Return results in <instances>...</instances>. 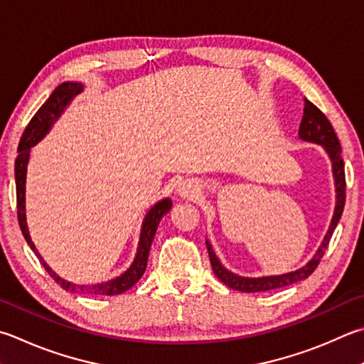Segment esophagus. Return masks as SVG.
<instances>
[{
  "label": "esophagus",
  "instance_id": "34e87169",
  "mask_svg": "<svg viewBox=\"0 0 364 364\" xmlns=\"http://www.w3.org/2000/svg\"><path fill=\"white\" fill-rule=\"evenodd\" d=\"M178 191H180V194L183 197H194V194H196V189L191 183H183Z\"/></svg>",
  "mask_w": 364,
  "mask_h": 364
}]
</instances>
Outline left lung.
Returning <instances> with one entry per match:
<instances>
[{
  "instance_id": "obj_1",
  "label": "left lung",
  "mask_w": 364,
  "mask_h": 364,
  "mask_svg": "<svg viewBox=\"0 0 364 364\" xmlns=\"http://www.w3.org/2000/svg\"><path fill=\"white\" fill-rule=\"evenodd\" d=\"M299 136L306 141L318 143L326 149L328 156L331 157L333 162V171H334V180H336V210L334 216L329 226L328 234L325 235V240L321 242V247L316 251L315 256L310 259L306 266L294 270V272L275 275V277H261V279H245V277H239L232 272H229L228 269L221 266L220 259L211 250V245L207 242V250L211 262V269H213L215 275L220 279L224 285L229 288L237 289V291L243 293H257V291H269V289L283 288L288 285H293L296 282H301L307 279L309 275H312L314 270L318 267L321 257L325 256V251L331 240L333 232L336 226L342 216L343 205H346V170H343V159L341 156V143L339 138L336 135L331 122L328 121V117L321 113V111L315 107L312 102H309L307 98H304V116L299 127Z\"/></svg>"
}]
</instances>
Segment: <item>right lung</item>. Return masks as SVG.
<instances>
[{
	"mask_svg": "<svg viewBox=\"0 0 364 364\" xmlns=\"http://www.w3.org/2000/svg\"><path fill=\"white\" fill-rule=\"evenodd\" d=\"M81 90H82V85L77 82L60 84L54 92H52V95L46 100L43 107L36 111V114L31 117V121L25 127L21 143H18V148H17L18 156L16 159V168H14L16 170V194H17V218H18V226H21V230L26 243H28L33 251H35L39 262L43 264V267L46 270H48V274L65 289V291L77 293V294H90V296H95V294L114 296L130 289L138 280L141 279L144 270H146L151 243H153L154 234L157 230V224H159L161 218L167 213L171 207V202L168 199L157 202L154 207L148 211L146 218H144L140 243H138V251H136L134 264H132V266L125 270L121 277H117V279L105 282V283H97V285H75V283L62 280L55 272H52V269L43 261L41 255L38 253L35 245H33L28 234V228H26V220H25V176H26V164H28L30 148L35 146V144L41 140L46 134H48L50 125L54 124L57 121V117L62 114L65 107H67V105Z\"/></svg>",
	"mask_w": 364,
	"mask_h": 364,
	"instance_id": "1",
	"label": "right lung"
}]
</instances>
